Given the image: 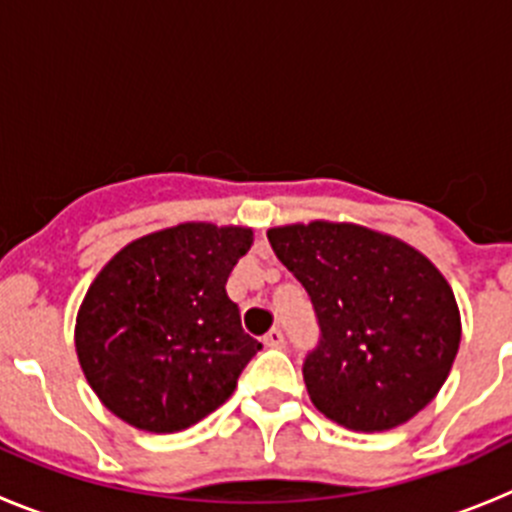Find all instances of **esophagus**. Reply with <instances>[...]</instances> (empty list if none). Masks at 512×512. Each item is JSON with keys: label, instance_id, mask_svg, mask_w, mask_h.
Here are the masks:
<instances>
[{"label": "esophagus", "instance_id": "esophagus-1", "mask_svg": "<svg viewBox=\"0 0 512 512\" xmlns=\"http://www.w3.org/2000/svg\"><path fill=\"white\" fill-rule=\"evenodd\" d=\"M264 346L282 348L284 346V333H282V330H279V328L269 330V333H266V336H264Z\"/></svg>", "mask_w": 512, "mask_h": 512}]
</instances>
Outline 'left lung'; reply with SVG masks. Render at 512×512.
I'll list each match as a JSON object with an SVG mask.
<instances>
[{
	"label": "left lung",
	"instance_id": "1",
	"mask_svg": "<svg viewBox=\"0 0 512 512\" xmlns=\"http://www.w3.org/2000/svg\"><path fill=\"white\" fill-rule=\"evenodd\" d=\"M307 289L320 343L305 359L312 405L348 431H390L438 395L461 341L454 289L425 253L356 223L266 230Z\"/></svg>",
	"mask_w": 512,
	"mask_h": 512
}]
</instances>
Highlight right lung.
<instances>
[{
	"mask_svg": "<svg viewBox=\"0 0 512 512\" xmlns=\"http://www.w3.org/2000/svg\"><path fill=\"white\" fill-rule=\"evenodd\" d=\"M251 246V228L197 220L135 238L99 269L74 343L104 408L138 431L179 433L233 395L261 348L225 292Z\"/></svg>",
	"mask_w": 512,
	"mask_h": 512,
	"instance_id": "right-lung-1",
	"label": "right lung"
}]
</instances>
